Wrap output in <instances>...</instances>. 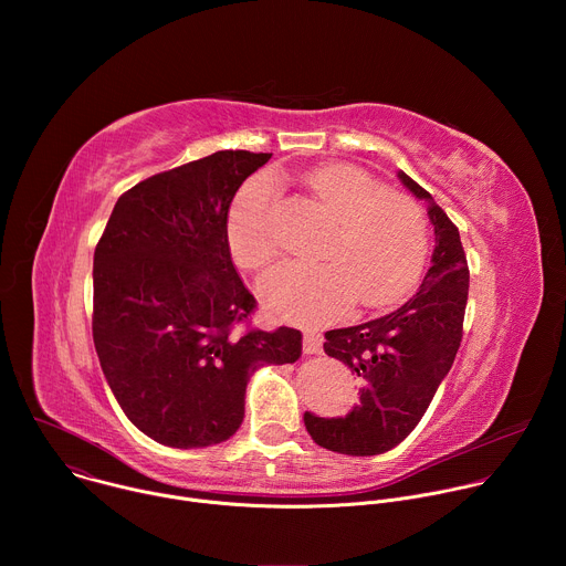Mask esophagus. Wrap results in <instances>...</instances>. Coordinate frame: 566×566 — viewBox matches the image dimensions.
<instances>
[{
  "instance_id": "1",
  "label": "esophagus",
  "mask_w": 566,
  "mask_h": 566,
  "mask_svg": "<svg viewBox=\"0 0 566 566\" xmlns=\"http://www.w3.org/2000/svg\"><path fill=\"white\" fill-rule=\"evenodd\" d=\"M302 352H304L306 356L319 354V352H322V340H319V336H315V334L306 332V334H304V338H302Z\"/></svg>"
}]
</instances>
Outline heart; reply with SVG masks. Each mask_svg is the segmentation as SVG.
<instances>
[{
	"mask_svg": "<svg viewBox=\"0 0 566 566\" xmlns=\"http://www.w3.org/2000/svg\"><path fill=\"white\" fill-rule=\"evenodd\" d=\"M304 186L315 203L336 219L322 258L325 262H289L260 280L266 306L302 325H325L358 297L378 308L406 297L419 282L430 232L426 212L406 195L352 166H325L308 172ZM228 247L247 271L264 269L280 253L273 219V186L251 179L228 214Z\"/></svg>",
	"mask_w": 566,
	"mask_h": 566,
	"instance_id": "heart-1",
	"label": "heart"
}]
</instances>
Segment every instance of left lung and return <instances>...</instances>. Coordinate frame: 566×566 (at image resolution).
I'll return each mask as SVG.
<instances>
[{"instance_id": "obj_1", "label": "left lung", "mask_w": 566, "mask_h": 566, "mask_svg": "<svg viewBox=\"0 0 566 566\" xmlns=\"http://www.w3.org/2000/svg\"><path fill=\"white\" fill-rule=\"evenodd\" d=\"M398 179L428 203L432 266L396 311L325 334V354L360 376L358 406L338 419L304 412L306 432L319 448L352 457L382 454L417 428L461 345L470 275L459 230L430 192L400 170Z\"/></svg>"}]
</instances>
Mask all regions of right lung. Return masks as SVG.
I'll return each instance as SVG.
<instances>
[{
	"mask_svg": "<svg viewBox=\"0 0 566 566\" xmlns=\"http://www.w3.org/2000/svg\"><path fill=\"white\" fill-rule=\"evenodd\" d=\"M269 158L223 149L140 181L96 247V354L120 410L156 443L230 439L251 376L302 354L297 329L237 332L255 297L230 258L228 208Z\"/></svg>",
	"mask_w": 566,
	"mask_h": 566,
	"instance_id": "right-lung-1",
	"label": "right lung"
}]
</instances>
